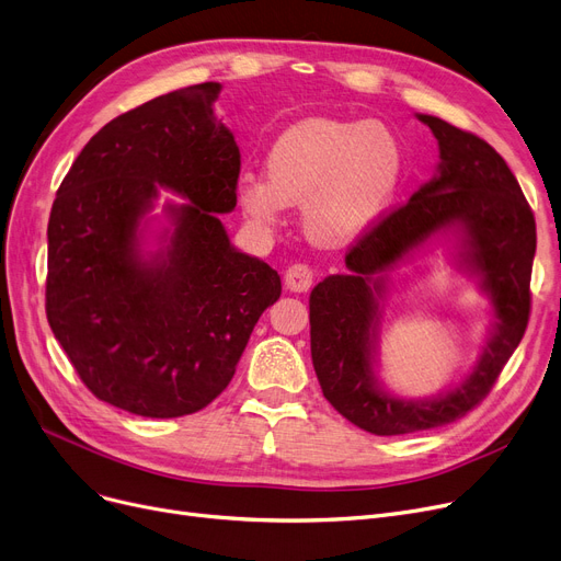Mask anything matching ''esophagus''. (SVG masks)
I'll use <instances>...</instances> for the list:
<instances>
[{
    "label": "esophagus",
    "instance_id": "1",
    "mask_svg": "<svg viewBox=\"0 0 561 561\" xmlns=\"http://www.w3.org/2000/svg\"><path fill=\"white\" fill-rule=\"evenodd\" d=\"M284 282H286V288L294 290V294H305V290H309V286L313 282L311 267L307 263L288 265V271L284 275Z\"/></svg>",
    "mask_w": 561,
    "mask_h": 561
}]
</instances>
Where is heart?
<instances>
[{
    "label": "heart",
    "instance_id": "obj_1",
    "mask_svg": "<svg viewBox=\"0 0 561 561\" xmlns=\"http://www.w3.org/2000/svg\"><path fill=\"white\" fill-rule=\"evenodd\" d=\"M267 176L242 174L238 202L261 227H277L302 204V229L321 245L367 231L399 190L403 144L382 121L313 116L284 130L265 160Z\"/></svg>",
    "mask_w": 561,
    "mask_h": 561
}]
</instances>
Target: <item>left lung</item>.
<instances>
[{
    "label": "left lung",
    "instance_id": "8db88e82",
    "mask_svg": "<svg viewBox=\"0 0 561 561\" xmlns=\"http://www.w3.org/2000/svg\"><path fill=\"white\" fill-rule=\"evenodd\" d=\"M440 146L437 176L410 202L387 213L346 252L344 275H330L309 296L311 362L323 397L355 426L376 435L437 428L466 417L493 389L529 321V279L537 222L504 158L481 137L417 114ZM454 226L459 264L480 277L496 323L476 371L447 396L405 402L387 396L373 376L377 298L393 266L437 230Z\"/></svg>",
    "mask_w": 561,
    "mask_h": 561
}]
</instances>
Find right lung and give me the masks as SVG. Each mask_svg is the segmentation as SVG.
I'll return each mask as SVG.
<instances>
[{
  "mask_svg": "<svg viewBox=\"0 0 561 561\" xmlns=\"http://www.w3.org/2000/svg\"><path fill=\"white\" fill-rule=\"evenodd\" d=\"M217 82L112 118L72 162L47 222L45 313L89 392L133 415H192L220 397L259 316L277 302L271 265L238 252L217 213L236 208L240 151L215 121ZM175 231L151 260L138 225L157 185Z\"/></svg>",
  "mask_w": 561,
  "mask_h": 561,
  "instance_id": "add662e5",
  "label": "right lung"
}]
</instances>
